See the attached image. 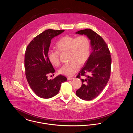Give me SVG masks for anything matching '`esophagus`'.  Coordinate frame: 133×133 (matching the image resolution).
Here are the masks:
<instances>
[{"instance_id": "34e87169", "label": "esophagus", "mask_w": 133, "mask_h": 133, "mask_svg": "<svg viewBox=\"0 0 133 133\" xmlns=\"http://www.w3.org/2000/svg\"><path fill=\"white\" fill-rule=\"evenodd\" d=\"M74 79V78L73 77H67V79L68 80H73Z\"/></svg>"}]
</instances>
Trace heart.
Masks as SVG:
<instances>
[{"instance_id":"obj_1","label":"heart","mask_w":133,"mask_h":133,"mask_svg":"<svg viewBox=\"0 0 133 133\" xmlns=\"http://www.w3.org/2000/svg\"><path fill=\"white\" fill-rule=\"evenodd\" d=\"M57 50L49 51L48 58L53 66L60 65V53L67 52L68 60L59 69L60 74L71 76L73 75L79 69V65L82 66L88 59L90 54L91 44L87 36L80 35L77 37L65 36L60 38L56 44Z\"/></svg>"}]
</instances>
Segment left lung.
<instances>
[{"label": "left lung", "instance_id": "left-lung-1", "mask_svg": "<svg viewBox=\"0 0 133 133\" xmlns=\"http://www.w3.org/2000/svg\"><path fill=\"white\" fill-rule=\"evenodd\" d=\"M76 33L87 35L92 47L88 60L76 77H83L82 86L76 91V95L84 100H92L101 93L109 80L112 62L110 52L104 40L92 29H85Z\"/></svg>", "mask_w": 133, "mask_h": 133}]
</instances>
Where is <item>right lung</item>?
<instances>
[{
  "label": "right lung",
  "mask_w": 133,
  "mask_h": 133,
  "mask_svg": "<svg viewBox=\"0 0 133 133\" xmlns=\"http://www.w3.org/2000/svg\"><path fill=\"white\" fill-rule=\"evenodd\" d=\"M64 30L47 29L33 39L28 45L24 58V67L27 82L38 97L48 99L58 93L61 84L67 81L66 77L60 75L48 80V75L55 71L48 58L51 39Z\"/></svg>",
  "instance_id": "1"
}]
</instances>
